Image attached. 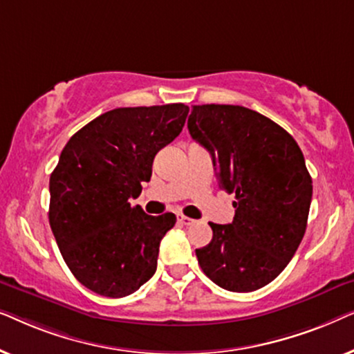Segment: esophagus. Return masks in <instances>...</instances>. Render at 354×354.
<instances>
[{
	"label": "esophagus",
	"mask_w": 354,
	"mask_h": 354,
	"mask_svg": "<svg viewBox=\"0 0 354 354\" xmlns=\"http://www.w3.org/2000/svg\"><path fill=\"white\" fill-rule=\"evenodd\" d=\"M177 221L180 222L182 225H193V224H195V219H190V217H187V216H177Z\"/></svg>",
	"instance_id": "obj_1"
}]
</instances>
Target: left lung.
Instances as JSON below:
<instances>
[{"mask_svg": "<svg viewBox=\"0 0 354 354\" xmlns=\"http://www.w3.org/2000/svg\"><path fill=\"white\" fill-rule=\"evenodd\" d=\"M188 132L212 156L219 187L235 193L230 224L209 222L196 250L203 272L229 292H254L287 268L306 232L313 178L292 135L253 109L193 106Z\"/></svg>", "mask_w": 354, "mask_h": 354, "instance_id": "obj_1", "label": "left lung"}]
</instances>
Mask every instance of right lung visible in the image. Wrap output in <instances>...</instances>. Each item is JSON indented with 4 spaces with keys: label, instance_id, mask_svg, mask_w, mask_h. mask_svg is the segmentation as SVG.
<instances>
[{
    "label": "right lung",
    "instance_id": "add662e5",
    "mask_svg": "<svg viewBox=\"0 0 354 354\" xmlns=\"http://www.w3.org/2000/svg\"><path fill=\"white\" fill-rule=\"evenodd\" d=\"M182 103L118 108L71 137L50 177V225L74 277L91 292L122 298L156 272L159 243L176 224L140 206L153 159L182 132Z\"/></svg>",
    "mask_w": 354,
    "mask_h": 354
}]
</instances>
